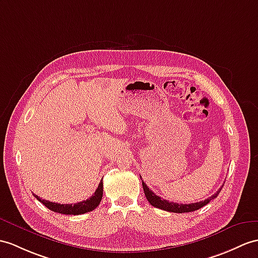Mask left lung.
Returning a JSON list of instances; mask_svg holds the SVG:
<instances>
[{
	"label": "left lung",
	"mask_w": 258,
	"mask_h": 258,
	"mask_svg": "<svg viewBox=\"0 0 258 258\" xmlns=\"http://www.w3.org/2000/svg\"><path fill=\"white\" fill-rule=\"evenodd\" d=\"M142 187H143V190H144V195H146L148 202L151 205H152L153 207H156V208H159V209L169 211V212H175V213H184V212L196 211V210L202 208V207L206 206L207 204H209L211 200L215 199L219 195V192L221 191V188H220V189L215 195H212V196L209 197L208 199H205V200H203V202H199V203L184 205V204H176V203L167 202V200L163 199L159 196H156V195L152 190H151L146 184H144L143 180H142Z\"/></svg>",
	"instance_id": "8db88e82"
}]
</instances>
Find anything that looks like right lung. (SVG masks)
Returning <instances> with one entry per match:
<instances>
[{
  "label": "right lung",
  "mask_w": 258,
  "mask_h": 258,
  "mask_svg": "<svg viewBox=\"0 0 258 258\" xmlns=\"http://www.w3.org/2000/svg\"><path fill=\"white\" fill-rule=\"evenodd\" d=\"M35 197L37 198V200H39L42 205H45L48 209L52 210L54 212L63 213V215H74V216L82 215V213L93 211L99 205L100 200L103 198V181H100L97 189L89 199L83 200V202L74 204V205H61L56 203H51L49 202V200L40 199V197L37 196V195H35Z\"/></svg>",
  "instance_id": "obj_1"
}]
</instances>
